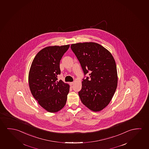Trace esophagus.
<instances>
[{"instance_id": "1", "label": "esophagus", "mask_w": 149, "mask_h": 149, "mask_svg": "<svg viewBox=\"0 0 149 149\" xmlns=\"http://www.w3.org/2000/svg\"><path fill=\"white\" fill-rule=\"evenodd\" d=\"M70 84L71 86H72V85H74V83L73 82H71V83H70Z\"/></svg>"}]
</instances>
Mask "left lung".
Returning a JSON list of instances; mask_svg holds the SVG:
<instances>
[{"mask_svg":"<svg viewBox=\"0 0 149 149\" xmlns=\"http://www.w3.org/2000/svg\"><path fill=\"white\" fill-rule=\"evenodd\" d=\"M72 51L77 58L84 75L78 95L81 102L90 110L100 111L110 103L118 84L117 66L111 54L99 44H73Z\"/></svg>","mask_w":149,"mask_h":149,"instance_id":"obj_1","label":"left lung"}]
</instances>
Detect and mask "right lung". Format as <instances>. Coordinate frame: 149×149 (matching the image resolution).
<instances>
[{"label": "right lung", "instance_id": "1", "mask_svg": "<svg viewBox=\"0 0 149 149\" xmlns=\"http://www.w3.org/2000/svg\"><path fill=\"white\" fill-rule=\"evenodd\" d=\"M70 45L48 46L37 54L31 63L28 76L29 86L39 105L49 112H57L66 104L70 86L62 80L60 62Z\"/></svg>", "mask_w": 149, "mask_h": 149}]
</instances>
